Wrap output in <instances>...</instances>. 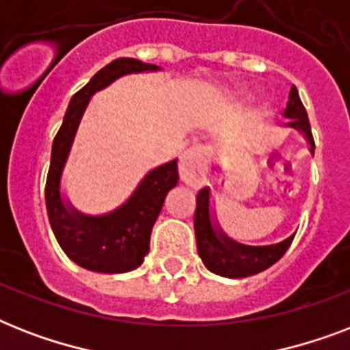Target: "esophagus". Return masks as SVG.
Masks as SVG:
<instances>
[{
	"label": "esophagus",
	"mask_w": 350,
	"mask_h": 350,
	"mask_svg": "<svg viewBox=\"0 0 350 350\" xmlns=\"http://www.w3.org/2000/svg\"><path fill=\"white\" fill-rule=\"evenodd\" d=\"M208 150L202 145H194L181 154L180 178L187 187L198 189L207 180Z\"/></svg>",
	"instance_id": "obj_1"
}]
</instances>
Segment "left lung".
Masks as SVG:
<instances>
[{
    "label": "left lung",
    "mask_w": 350,
    "mask_h": 350,
    "mask_svg": "<svg viewBox=\"0 0 350 350\" xmlns=\"http://www.w3.org/2000/svg\"><path fill=\"white\" fill-rule=\"evenodd\" d=\"M283 118H287V123L283 126H291L298 131L305 137L309 145V152L314 154V139L310 132V123L307 118L304 103L299 100L298 89L291 87L288 101ZM214 174L219 172V165L213 167ZM216 189V183H213ZM194 232H196L198 254L202 258L203 265L208 271L224 278H247L254 276L258 272L265 271L274 265L282 258L294 239L293 232L282 241L271 245H245L224 232L219 227L216 213H214V196L211 187H203L196 196V214H194Z\"/></svg>",
    "instance_id": "left-lung-1"
}]
</instances>
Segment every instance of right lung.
<instances>
[{"mask_svg":"<svg viewBox=\"0 0 350 350\" xmlns=\"http://www.w3.org/2000/svg\"><path fill=\"white\" fill-rule=\"evenodd\" d=\"M152 63L118 57L98 70L70 98L63 123L52 143L45 203L52 232L63 252L87 271L103 274L131 272L148 254L150 232L170 189L178 185V159L158 165L143 176L125 202L109 213L87 214L74 207L63 189V172L72 152L79 125L96 92L129 74L158 72Z\"/></svg>","mask_w":350,"mask_h":350,"instance_id":"add662e5","label":"right lung"}]
</instances>
